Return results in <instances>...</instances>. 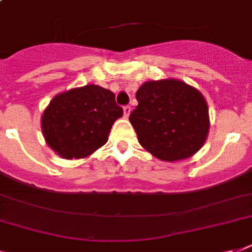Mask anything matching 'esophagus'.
<instances>
[{"mask_svg": "<svg viewBox=\"0 0 252 252\" xmlns=\"http://www.w3.org/2000/svg\"><path fill=\"white\" fill-rule=\"evenodd\" d=\"M123 111H124V116H126V118H128L130 114V111H132V108H130V106H124L123 107Z\"/></svg>", "mask_w": 252, "mask_h": 252, "instance_id": "34e87169", "label": "esophagus"}]
</instances>
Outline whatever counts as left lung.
<instances>
[{"label":"left lung","mask_w":252,"mask_h":252,"mask_svg":"<svg viewBox=\"0 0 252 252\" xmlns=\"http://www.w3.org/2000/svg\"><path fill=\"white\" fill-rule=\"evenodd\" d=\"M129 115L140 145L158 159H186L200 150L209 130L205 99L179 80L149 81L136 93Z\"/></svg>","instance_id":"obj_1"}]
</instances>
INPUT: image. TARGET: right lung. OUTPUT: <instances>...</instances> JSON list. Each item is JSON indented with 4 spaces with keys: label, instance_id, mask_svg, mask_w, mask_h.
<instances>
[{
    "label": "right lung",
    "instance_id": "right-lung-1",
    "mask_svg": "<svg viewBox=\"0 0 252 252\" xmlns=\"http://www.w3.org/2000/svg\"><path fill=\"white\" fill-rule=\"evenodd\" d=\"M123 108L112 91L86 85L56 95L41 116V130L51 149L65 159L93 154L108 140Z\"/></svg>",
    "mask_w": 252,
    "mask_h": 252
}]
</instances>
